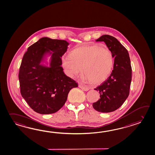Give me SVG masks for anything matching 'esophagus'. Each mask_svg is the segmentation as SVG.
I'll return each mask as SVG.
<instances>
[{
  "instance_id": "obj_1",
  "label": "esophagus",
  "mask_w": 155,
  "mask_h": 155,
  "mask_svg": "<svg viewBox=\"0 0 155 155\" xmlns=\"http://www.w3.org/2000/svg\"><path fill=\"white\" fill-rule=\"evenodd\" d=\"M79 87L80 88H81L82 90L84 91H87L89 90V88L88 87L83 86L82 84H79Z\"/></svg>"
}]
</instances>
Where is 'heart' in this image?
<instances>
[{"label": "heart", "mask_w": 155, "mask_h": 155, "mask_svg": "<svg viewBox=\"0 0 155 155\" xmlns=\"http://www.w3.org/2000/svg\"><path fill=\"white\" fill-rule=\"evenodd\" d=\"M114 60L110 50L98 45H83L74 49L62 58V66L68 76L75 78L84 73L83 79L93 84L102 82L110 76Z\"/></svg>", "instance_id": "1"}]
</instances>
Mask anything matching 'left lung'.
Returning <instances> with one entry per match:
<instances>
[{
  "mask_svg": "<svg viewBox=\"0 0 155 155\" xmlns=\"http://www.w3.org/2000/svg\"><path fill=\"white\" fill-rule=\"evenodd\" d=\"M96 41H104L114 58L110 76L94 89L99 91L100 98L92 104L97 111L108 113L120 108L129 95L132 80L131 61L127 50L114 37L103 35Z\"/></svg>",
  "mask_w": 155,
  "mask_h": 155,
  "instance_id": "left-lung-1",
  "label": "left lung"
}]
</instances>
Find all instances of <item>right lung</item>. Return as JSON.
I'll list each match as a JSON object with an SVG mask.
<instances>
[{
	"instance_id": "add662e5",
	"label": "right lung",
	"mask_w": 155,
	"mask_h": 155,
	"mask_svg": "<svg viewBox=\"0 0 155 155\" xmlns=\"http://www.w3.org/2000/svg\"><path fill=\"white\" fill-rule=\"evenodd\" d=\"M68 45L64 40L43 37L28 48L23 55L18 75L21 94L38 114L57 112L64 104L70 90L78 87L61 66V57ZM47 55H51L49 67L41 64Z\"/></svg>"
}]
</instances>
